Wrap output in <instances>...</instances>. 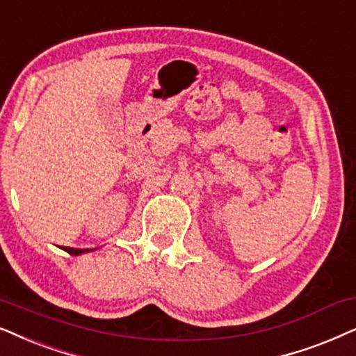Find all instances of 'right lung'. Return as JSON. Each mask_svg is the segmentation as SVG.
Instances as JSON below:
<instances>
[{"mask_svg":"<svg viewBox=\"0 0 356 356\" xmlns=\"http://www.w3.org/2000/svg\"><path fill=\"white\" fill-rule=\"evenodd\" d=\"M89 250H94V249H76V250H71V252H73V255H79L83 252H89Z\"/></svg>","mask_w":356,"mask_h":356,"instance_id":"right-lung-1","label":"right lung"}]
</instances>
